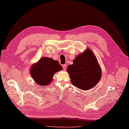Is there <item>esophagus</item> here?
<instances>
[{
    "label": "esophagus",
    "instance_id": "obj_1",
    "mask_svg": "<svg viewBox=\"0 0 129 129\" xmlns=\"http://www.w3.org/2000/svg\"><path fill=\"white\" fill-rule=\"evenodd\" d=\"M62 68H63V70H66V69H67V64L62 65Z\"/></svg>",
    "mask_w": 129,
    "mask_h": 129
}]
</instances>
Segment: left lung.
Here are the masks:
<instances>
[{
    "label": "left lung",
    "instance_id": "obj_1",
    "mask_svg": "<svg viewBox=\"0 0 129 129\" xmlns=\"http://www.w3.org/2000/svg\"><path fill=\"white\" fill-rule=\"evenodd\" d=\"M67 71L72 84L83 90L94 87L102 74L96 57L89 48L74 59L73 64L68 66Z\"/></svg>",
    "mask_w": 129,
    "mask_h": 129
}]
</instances>
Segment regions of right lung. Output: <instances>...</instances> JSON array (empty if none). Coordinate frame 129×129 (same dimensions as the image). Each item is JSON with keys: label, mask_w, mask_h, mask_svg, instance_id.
<instances>
[{"label": "right lung", "mask_w": 129, "mask_h": 129, "mask_svg": "<svg viewBox=\"0 0 129 129\" xmlns=\"http://www.w3.org/2000/svg\"><path fill=\"white\" fill-rule=\"evenodd\" d=\"M62 68L57 60L51 58L43 57L31 66L30 75L40 86L51 83L56 72L61 70Z\"/></svg>", "instance_id": "right-lung-1"}]
</instances>
